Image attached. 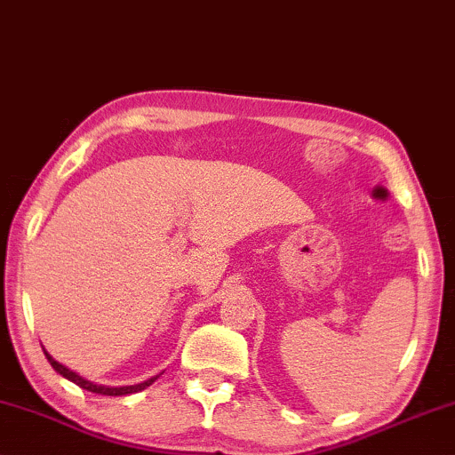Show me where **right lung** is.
Segmentation results:
<instances>
[{"mask_svg": "<svg viewBox=\"0 0 455 455\" xmlns=\"http://www.w3.org/2000/svg\"><path fill=\"white\" fill-rule=\"evenodd\" d=\"M44 356H47V361L51 363V367H53L57 373L66 377V379H69L72 383H76V386H80L82 389H86V392H92V394H100V395H127V394H136V392H142V389H146L148 386H152L158 379L156 377H150V379H146L142 383H136V386H121V387H108V386H99V383H92L84 379V377L76 373V371L68 369L66 364L57 363L53 356H51L47 350H44Z\"/></svg>", "mask_w": 455, "mask_h": 455, "instance_id": "right-lung-1", "label": "right lung"}]
</instances>
